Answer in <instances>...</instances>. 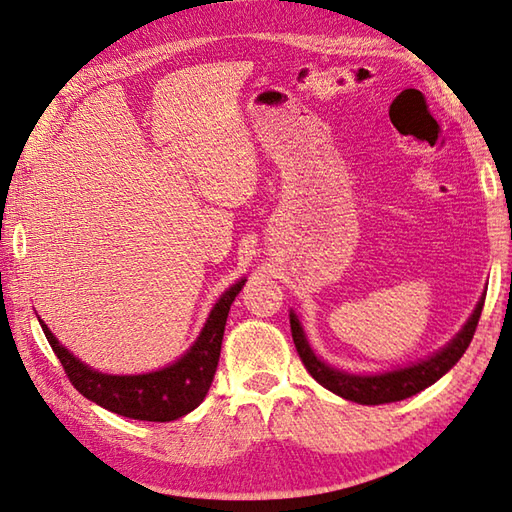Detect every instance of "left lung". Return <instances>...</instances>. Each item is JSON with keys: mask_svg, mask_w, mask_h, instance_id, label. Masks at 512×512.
Wrapping results in <instances>:
<instances>
[{"mask_svg": "<svg viewBox=\"0 0 512 512\" xmlns=\"http://www.w3.org/2000/svg\"><path fill=\"white\" fill-rule=\"evenodd\" d=\"M482 306H484V295L478 302V306H475L473 315L469 317V322L464 324L462 331L451 339V344H447L440 352H436L434 357L414 363L410 368H401V370L383 372V374H366V377L335 370L331 366H326L324 361L317 359L313 355V350L309 348V342H306L298 317L293 313H291V335L304 368L311 372V377L317 383L324 385L326 390L335 392L337 396H342V399L355 401L361 405H381V403L403 401L407 396L418 394L420 390L429 388V385L436 383L442 374H447L453 366H456L458 359L464 355V350L469 348L471 339L475 335V328H478L480 315H482Z\"/></svg>", "mask_w": 512, "mask_h": 512, "instance_id": "8db88e82", "label": "left lung"}]
</instances>
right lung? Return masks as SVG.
<instances>
[{"label": "right lung", "instance_id": "add662e5", "mask_svg": "<svg viewBox=\"0 0 512 512\" xmlns=\"http://www.w3.org/2000/svg\"><path fill=\"white\" fill-rule=\"evenodd\" d=\"M243 285L245 280H238L221 295L197 342L190 346L184 357L164 370L135 374V377H118V374H102L87 368L83 361H78L72 352H67L65 346L56 342L48 326L41 320L39 322L54 355L61 361L65 377L85 399L113 414L168 423V420H177L195 410L208 394L219 366L227 313Z\"/></svg>", "mask_w": 512, "mask_h": 512}]
</instances>
